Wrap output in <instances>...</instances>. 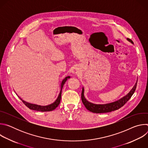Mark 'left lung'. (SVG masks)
<instances>
[{
    "instance_id": "1",
    "label": "left lung",
    "mask_w": 148,
    "mask_h": 148,
    "mask_svg": "<svg viewBox=\"0 0 148 148\" xmlns=\"http://www.w3.org/2000/svg\"><path fill=\"white\" fill-rule=\"evenodd\" d=\"M127 40L134 44V42L132 41V40L128 38H127ZM136 86H137V82L135 84V86H134L132 89L126 96L123 97V98L119 99L118 101H116L112 103H107V104H94L88 101L86 99V98L84 97V88H82V91L81 93V100L83 104L84 105V106L86 107V108L88 110H89L90 111L93 113L99 114V113L110 112L111 111L117 110L120 108H121L122 107H123V105L127 102V101L131 98V97L135 92L136 88Z\"/></svg>"
}]
</instances>
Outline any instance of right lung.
<instances>
[{"label": "right lung", "instance_id": "right-lung-1", "mask_svg": "<svg viewBox=\"0 0 148 148\" xmlns=\"http://www.w3.org/2000/svg\"><path fill=\"white\" fill-rule=\"evenodd\" d=\"M70 76L66 77L62 81V82H61V90H60V92L59 93V95H58L57 99L53 103H51L50 105H47V106H40V105H37L32 104V103L26 102V101L22 100L20 98V99L22 101V102H23V103L26 105V106L30 110H34V111H41V112H47V111H53L54 110H55L58 106V105L60 103L62 88L63 87V86H64V84H65V82L67 80V79L70 78Z\"/></svg>", "mask_w": 148, "mask_h": 148}]
</instances>
